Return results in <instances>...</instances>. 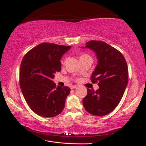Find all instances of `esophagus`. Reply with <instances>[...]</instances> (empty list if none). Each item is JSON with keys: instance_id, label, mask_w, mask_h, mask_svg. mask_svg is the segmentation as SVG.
Returning a JSON list of instances; mask_svg holds the SVG:
<instances>
[{"instance_id": "obj_1", "label": "esophagus", "mask_w": 146, "mask_h": 146, "mask_svg": "<svg viewBox=\"0 0 146 146\" xmlns=\"http://www.w3.org/2000/svg\"><path fill=\"white\" fill-rule=\"evenodd\" d=\"M76 87H77L76 85H73V86H71V89H75V88H76Z\"/></svg>"}]
</instances>
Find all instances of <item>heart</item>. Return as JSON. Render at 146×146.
I'll use <instances>...</instances> for the list:
<instances>
[{
    "label": "heart",
    "instance_id": "b5f03b06",
    "mask_svg": "<svg viewBox=\"0 0 146 146\" xmlns=\"http://www.w3.org/2000/svg\"><path fill=\"white\" fill-rule=\"evenodd\" d=\"M79 56H80V61L85 60V59H87V58H91L92 59L91 56L88 53H86V52H80ZM67 60H68V58H65L64 60L63 61H62V64H66V62H67Z\"/></svg>",
    "mask_w": 146,
    "mask_h": 146
}]
</instances>
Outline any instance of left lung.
<instances>
[{
  "instance_id": "left-lung-1",
  "label": "left lung",
  "mask_w": 146,
  "mask_h": 146,
  "mask_svg": "<svg viewBox=\"0 0 146 146\" xmlns=\"http://www.w3.org/2000/svg\"><path fill=\"white\" fill-rule=\"evenodd\" d=\"M86 48L94 50L98 64L92 73V83L99 88H87L83 99L85 109L95 116H103L112 111L122 98L128 83V68L125 58L112 46L101 41H90Z\"/></svg>"
}]
</instances>
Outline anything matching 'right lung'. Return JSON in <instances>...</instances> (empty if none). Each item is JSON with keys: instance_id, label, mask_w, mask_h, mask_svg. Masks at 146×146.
Returning <instances> with one entry per match:
<instances>
[{"instance_id": "right-lung-1", "label": "right lung", "mask_w": 146, "mask_h": 146, "mask_svg": "<svg viewBox=\"0 0 146 146\" xmlns=\"http://www.w3.org/2000/svg\"><path fill=\"white\" fill-rule=\"evenodd\" d=\"M71 46L42 42L24 55L19 71V85L31 109L38 115L52 117L61 113L70 88L52 81L60 72L61 56Z\"/></svg>"}]
</instances>
